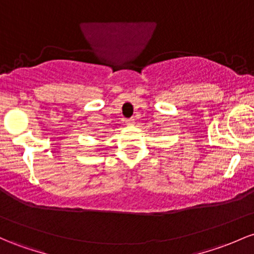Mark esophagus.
<instances>
[{"mask_svg": "<svg viewBox=\"0 0 254 254\" xmlns=\"http://www.w3.org/2000/svg\"><path fill=\"white\" fill-rule=\"evenodd\" d=\"M127 125H132V124H135V119H133V118L127 119Z\"/></svg>", "mask_w": 254, "mask_h": 254, "instance_id": "obj_1", "label": "esophagus"}]
</instances>
